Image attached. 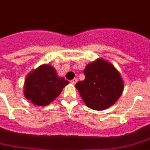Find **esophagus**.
Wrapping results in <instances>:
<instances>
[{"label":"esophagus","mask_w":150,"mask_h":150,"mask_svg":"<svg viewBox=\"0 0 150 150\" xmlns=\"http://www.w3.org/2000/svg\"><path fill=\"white\" fill-rule=\"evenodd\" d=\"M77 82H78L77 79H72L71 81V84H73V85H75Z\"/></svg>","instance_id":"1"}]
</instances>
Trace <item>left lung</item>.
<instances>
[{
	"label": "left lung",
	"mask_w": 150,
	"mask_h": 150,
	"mask_svg": "<svg viewBox=\"0 0 150 150\" xmlns=\"http://www.w3.org/2000/svg\"><path fill=\"white\" fill-rule=\"evenodd\" d=\"M83 72L85 79L78 82L75 87L87 107L103 110L117 102L123 92L124 81L111 63L96 59L87 64Z\"/></svg>",
	"instance_id": "obj_1"
}]
</instances>
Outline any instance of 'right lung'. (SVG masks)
Masks as SVG:
<instances>
[{"label": "right lung", "instance_id": "1", "mask_svg": "<svg viewBox=\"0 0 150 150\" xmlns=\"http://www.w3.org/2000/svg\"><path fill=\"white\" fill-rule=\"evenodd\" d=\"M69 82L59 77L56 69L44 64L27 75L24 82V96L36 106H47L54 100Z\"/></svg>", "mask_w": 150, "mask_h": 150}]
</instances>
